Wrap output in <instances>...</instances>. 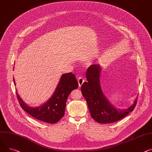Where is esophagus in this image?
<instances>
[{"label":"esophagus","instance_id":"obj_1","mask_svg":"<svg viewBox=\"0 0 152 152\" xmlns=\"http://www.w3.org/2000/svg\"><path fill=\"white\" fill-rule=\"evenodd\" d=\"M84 82H85V79H83L82 77L78 78V83L79 85V87H81Z\"/></svg>","mask_w":152,"mask_h":152}]
</instances>
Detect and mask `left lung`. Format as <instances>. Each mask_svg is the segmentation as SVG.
I'll return each mask as SVG.
<instances>
[{
	"instance_id": "1",
	"label": "left lung",
	"mask_w": 152,
	"mask_h": 152,
	"mask_svg": "<svg viewBox=\"0 0 152 152\" xmlns=\"http://www.w3.org/2000/svg\"><path fill=\"white\" fill-rule=\"evenodd\" d=\"M101 67L93 64L88 67L81 91L86 101L91 117L99 123H110L117 121L131 112L136 105L137 97L134 104L126 109H118L113 107L104 94L101 86Z\"/></svg>"
}]
</instances>
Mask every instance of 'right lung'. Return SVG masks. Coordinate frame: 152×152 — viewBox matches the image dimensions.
Returning a JSON list of instances; mask_svg holds the SVG:
<instances>
[{
    "label": "right lung",
    "instance_id": "add662e5",
    "mask_svg": "<svg viewBox=\"0 0 152 152\" xmlns=\"http://www.w3.org/2000/svg\"><path fill=\"white\" fill-rule=\"evenodd\" d=\"M13 82L15 85L14 77ZM78 86L75 76L72 72L62 75L52 96L45 103L37 107H32L27 105L21 99L17 91L16 95L22 109L32 117L42 121L54 124L64 116L67 97L71 91Z\"/></svg>",
    "mask_w": 152,
    "mask_h": 152
}]
</instances>
